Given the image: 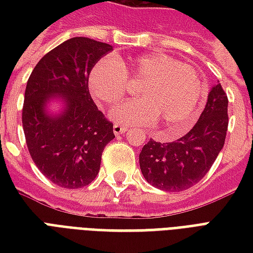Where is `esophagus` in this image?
<instances>
[{
    "instance_id": "obj_1",
    "label": "esophagus",
    "mask_w": 253,
    "mask_h": 253,
    "mask_svg": "<svg viewBox=\"0 0 253 253\" xmlns=\"http://www.w3.org/2000/svg\"><path fill=\"white\" fill-rule=\"evenodd\" d=\"M127 131V127L123 126V125H119V123H115L114 125V134L115 135H122L123 132Z\"/></svg>"
}]
</instances>
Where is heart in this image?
Masks as SVG:
<instances>
[{"label":"heart","instance_id":"b5f03b06","mask_svg":"<svg viewBox=\"0 0 253 253\" xmlns=\"http://www.w3.org/2000/svg\"><path fill=\"white\" fill-rule=\"evenodd\" d=\"M138 85L139 97L127 100L110 112L123 125H150L159 122L173 138L187 131L201 112L205 86L190 65L165 52H148L128 61L103 58L89 73L88 86L99 103L116 104L128 92V83Z\"/></svg>","mask_w":253,"mask_h":253}]
</instances>
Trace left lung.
<instances>
[{
  "instance_id": "left-lung-1",
  "label": "left lung",
  "mask_w": 253,
  "mask_h": 253,
  "mask_svg": "<svg viewBox=\"0 0 253 253\" xmlns=\"http://www.w3.org/2000/svg\"><path fill=\"white\" fill-rule=\"evenodd\" d=\"M228 96L218 83L195 126L173 142L150 139L139 153L143 177L156 188L183 191L202 180L222 150L228 131Z\"/></svg>"
}]
</instances>
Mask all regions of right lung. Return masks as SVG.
Returning <instances> with one entry per match:
<instances>
[{
  "instance_id": "add662e5",
  "label": "right lung",
  "mask_w": 253,
  "mask_h": 253,
  "mask_svg": "<svg viewBox=\"0 0 253 253\" xmlns=\"http://www.w3.org/2000/svg\"><path fill=\"white\" fill-rule=\"evenodd\" d=\"M111 44L72 38L47 52L31 73L24 94L23 128L36 167L63 188H81L94 180L101 154L114 135V125L90 97L88 77ZM54 94L65 103L61 116L46 115Z\"/></svg>"
}]
</instances>
